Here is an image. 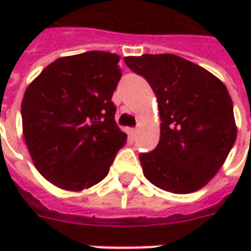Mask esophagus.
I'll use <instances>...</instances> for the list:
<instances>
[{"instance_id":"34e87169","label":"esophagus","mask_w":251,"mask_h":251,"mask_svg":"<svg viewBox=\"0 0 251 251\" xmlns=\"http://www.w3.org/2000/svg\"><path fill=\"white\" fill-rule=\"evenodd\" d=\"M130 134H131V135H134V137H135V135L138 134V128H131Z\"/></svg>"}]
</instances>
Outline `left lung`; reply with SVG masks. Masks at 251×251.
<instances>
[{"label": "left lung", "instance_id": "obj_1", "mask_svg": "<svg viewBox=\"0 0 251 251\" xmlns=\"http://www.w3.org/2000/svg\"><path fill=\"white\" fill-rule=\"evenodd\" d=\"M131 71L155 92L159 144L140 153L144 176L175 194L202 188L226 160L236 141L233 103L215 75L175 54L126 57Z\"/></svg>", "mask_w": 251, "mask_h": 251}]
</instances>
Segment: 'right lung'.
I'll list each match as a JSON object with an SVG mask.
<instances>
[{"instance_id":"1","label":"right lung","mask_w":251,"mask_h":251,"mask_svg":"<svg viewBox=\"0 0 251 251\" xmlns=\"http://www.w3.org/2000/svg\"><path fill=\"white\" fill-rule=\"evenodd\" d=\"M120 57L107 51L61 57L27 86L22 128L34 166L54 186L81 191L107 176L127 134L114 120Z\"/></svg>"}]
</instances>
